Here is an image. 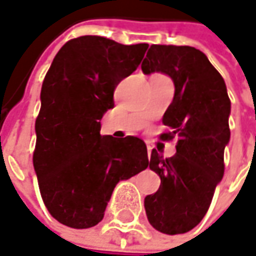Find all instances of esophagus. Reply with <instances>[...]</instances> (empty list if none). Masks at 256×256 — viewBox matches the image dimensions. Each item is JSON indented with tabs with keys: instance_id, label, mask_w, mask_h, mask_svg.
<instances>
[{
	"instance_id": "34e87169",
	"label": "esophagus",
	"mask_w": 256,
	"mask_h": 256,
	"mask_svg": "<svg viewBox=\"0 0 256 256\" xmlns=\"http://www.w3.org/2000/svg\"><path fill=\"white\" fill-rule=\"evenodd\" d=\"M150 150H152V146L150 145H148V154L150 155Z\"/></svg>"
}]
</instances>
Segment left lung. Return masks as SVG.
Wrapping results in <instances>:
<instances>
[{"label": "left lung", "instance_id": "1", "mask_svg": "<svg viewBox=\"0 0 256 256\" xmlns=\"http://www.w3.org/2000/svg\"><path fill=\"white\" fill-rule=\"evenodd\" d=\"M140 68L145 74L164 73L172 78L174 96L164 116L172 132L162 140L179 136L172 158L164 159L156 149L149 156L160 186L145 197V212L158 231L183 234L203 220L224 176L231 101L224 78L196 48L152 44Z\"/></svg>", "mask_w": 256, "mask_h": 256}]
</instances>
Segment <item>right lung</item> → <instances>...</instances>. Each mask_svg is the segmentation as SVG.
Here are the masks:
<instances>
[{
  "label": "right lung",
  "instance_id": "1",
  "mask_svg": "<svg viewBox=\"0 0 256 256\" xmlns=\"http://www.w3.org/2000/svg\"><path fill=\"white\" fill-rule=\"evenodd\" d=\"M148 46L80 36L62 46L46 73L34 168L46 208L68 227L98 224L116 183L148 168L144 140L100 134L116 84L136 70Z\"/></svg>",
  "mask_w": 256,
  "mask_h": 256
}]
</instances>
